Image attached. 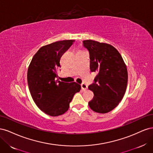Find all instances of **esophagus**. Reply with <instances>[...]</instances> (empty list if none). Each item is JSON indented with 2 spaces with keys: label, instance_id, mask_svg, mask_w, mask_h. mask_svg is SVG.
Returning <instances> with one entry per match:
<instances>
[{
  "label": "esophagus",
  "instance_id": "34e87169",
  "mask_svg": "<svg viewBox=\"0 0 153 153\" xmlns=\"http://www.w3.org/2000/svg\"><path fill=\"white\" fill-rule=\"evenodd\" d=\"M81 87H82V90L85 91L87 89V84H85V83H82V84H81Z\"/></svg>",
  "mask_w": 153,
  "mask_h": 153
}]
</instances>
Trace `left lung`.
<instances>
[{
    "label": "left lung",
    "instance_id": "8db88e82",
    "mask_svg": "<svg viewBox=\"0 0 153 153\" xmlns=\"http://www.w3.org/2000/svg\"><path fill=\"white\" fill-rule=\"evenodd\" d=\"M83 46L89 52L91 71L98 73L94 82L89 86L94 95L89 105L96 112H109L118 105L126 92V66L112 45L89 39L83 41Z\"/></svg>",
    "mask_w": 153,
    "mask_h": 153
}]
</instances>
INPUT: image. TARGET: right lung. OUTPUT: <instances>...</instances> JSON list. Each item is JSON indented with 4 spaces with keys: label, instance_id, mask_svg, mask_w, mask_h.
Returning a JSON list of instances; mask_svg holds the SVG:
<instances>
[{
    "label": "right lung",
    "instance_id": "obj_1",
    "mask_svg": "<svg viewBox=\"0 0 153 153\" xmlns=\"http://www.w3.org/2000/svg\"><path fill=\"white\" fill-rule=\"evenodd\" d=\"M74 40H63L43 46L32 57L27 71V82L32 98L38 107L50 116H58L68 110L80 85L58 79L57 70L62 54Z\"/></svg>",
    "mask_w": 153,
    "mask_h": 153
}]
</instances>
